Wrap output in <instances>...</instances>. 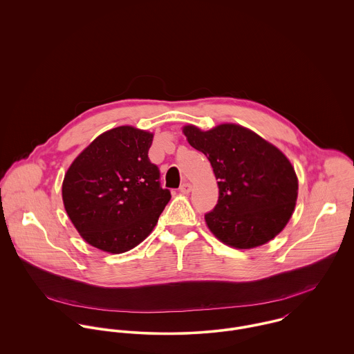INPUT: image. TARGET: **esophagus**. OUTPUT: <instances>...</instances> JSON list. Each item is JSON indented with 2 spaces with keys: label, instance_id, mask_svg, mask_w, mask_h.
I'll return each mask as SVG.
<instances>
[{
  "label": "esophagus",
  "instance_id": "obj_1",
  "mask_svg": "<svg viewBox=\"0 0 354 354\" xmlns=\"http://www.w3.org/2000/svg\"><path fill=\"white\" fill-rule=\"evenodd\" d=\"M191 191H192V185H191L189 183H184V184L180 187V192H181L183 195H188Z\"/></svg>",
  "mask_w": 354,
  "mask_h": 354
}]
</instances>
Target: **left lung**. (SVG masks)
Here are the masks:
<instances>
[{"mask_svg":"<svg viewBox=\"0 0 354 354\" xmlns=\"http://www.w3.org/2000/svg\"><path fill=\"white\" fill-rule=\"evenodd\" d=\"M183 133L208 158L218 180V203L204 215L209 232L237 250L260 247L278 236L299 195L297 174L286 155L239 124L209 131L185 125Z\"/></svg>","mask_w":354,"mask_h":354,"instance_id":"obj_1","label":"left lung"}]
</instances>
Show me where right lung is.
<instances>
[{
	"label": "right lung",
	"mask_w": 354,
	"mask_h": 354,
	"mask_svg": "<svg viewBox=\"0 0 354 354\" xmlns=\"http://www.w3.org/2000/svg\"><path fill=\"white\" fill-rule=\"evenodd\" d=\"M153 133L122 125L80 152L62 181L65 211L82 239L107 253L145 241L171 195L150 162Z\"/></svg>",
	"instance_id": "1"
}]
</instances>
